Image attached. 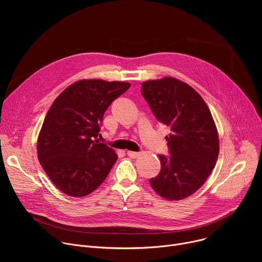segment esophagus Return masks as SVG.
Wrapping results in <instances>:
<instances>
[{
  "label": "esophagus",
  "mask_w": 262,
  "mask_h": 262,
  "mask_svg": "<svg viewBox=\"0 0 262 262\" xmlns=\"http://www.w3.org/2000/svg\"><path fill=\"white\" fill-rule=\"evenodd\" d=\"M127 156L132 159H136L140 156V152H136V151H127Z\"/></svg>",
  "instance_id": "1"
}]
</instances>
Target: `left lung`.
<instances>
[{"mask_svg":"<svg viewBox=\"0 0 262 262\" xmlns=\"http://www.w3.org/2000/svg\"><path fill=\"white\" fill-rule=\"evenodd\" d=\"M142 95L157 119L170 126L169 157L159 155L161 172L150 185L161 197L181 200L205 182L219 156V136L203 98L174 78L142 83Z\"/></svg>","mask_w":262,"mask_h":262,"instance_id":"8db88e82","label":"left lung"}]
</instances>
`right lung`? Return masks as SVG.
Segmentation results:
<instances>
[{"mask_svg": "<svg viewBox=\"0 0 262 262\" xmlns=\"http://www.w3.org/2000/svg\"><path fill=\"white\" fill-rule=\"evenodd\" d=\"M130 87L126 82L82 80L53 102L37 141V155L62 193L84 197L103 182L117 155L97 139L104 112Z\"/></svg>", "mask_w": 262, "mask_h": 262, "instance_id": "1", "label": "right lung"}]
</instances>
